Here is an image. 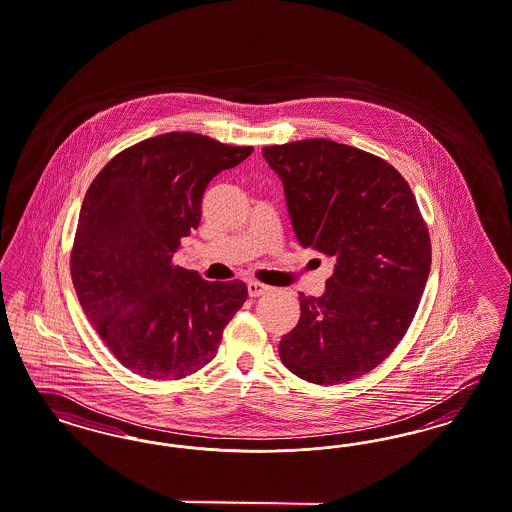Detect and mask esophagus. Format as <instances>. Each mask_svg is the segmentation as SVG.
Segmentation results:
<instances>
[{
	"label": "esophagus",
	"instance_id": "34e87169",
	"mask_svg": "<svg viewBox=\"0 0 512 512\" xmlns=\"http://www.w3.org/2000/svg\"><path fill=\"white\" fill-rule=\"evenodd\" d=\"M247 286L248 296H250V298H258V296H264L267 292H271V286L258 283V281H248Z\"/></svg>",
	"mask_w": 512,
	"mask_h": 512
}]
</instances>
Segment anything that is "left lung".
<instances>
[{"instance_id": "left-lung-1", "label": "left lung", "mask_w": 512, "mask_h": 512, "mask_svg": "<svg viewBox=\"0 0 512 512\" xmlns=\"http://www.w3.org/2000/svg\"><path fill=\"white\" fill-rule=\"evenodd\" d=\"M262 153L283 180L300 245L336 262L321 298L300 294L279 357L309 383L360 378L393 353L425 290L431 237L416 197L385 159L328 138Z\"/></svg>"}]
</instances>
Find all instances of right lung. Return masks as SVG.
Wrapping results in <instances>:
<instances>
[{"label": "right lung", "instance_id": "obj_1", "mask_svg": "<svg viewBox=\"0 0 512 512\" xmlns=\"http://www.w3.org/2000/svg\"><path fill=\"white\" fill-rule=\"evenodd\" d=\"M252 146L167 133L117 153L85 193L70 271L83 313L125 368L182 379L214 359L247 284L209 283L174 264L201 222L210 180Z\"/></svg>", "mask_w": 512, "mask_h": 512}]
</instances>
